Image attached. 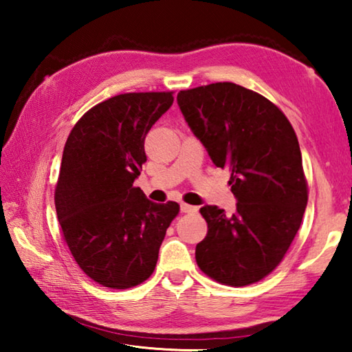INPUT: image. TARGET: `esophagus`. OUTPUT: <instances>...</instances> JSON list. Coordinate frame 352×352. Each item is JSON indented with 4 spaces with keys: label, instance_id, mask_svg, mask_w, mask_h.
Wrapping results in <instances>:
<instances>
[{
    "label": "esophagus",
    "instance_id": "esophagus-1",
    "mask_svg": "<svg viewBox=\"0 0 352 352\" xmlns=\"http://www.w3.org/2000/svg\"><path fill=\"white\" fill-rule=\"evenodd\" d=\"M180 210H182V212H197L199 208L192 206V205H188V204H182Z\"/></svg>",
    "mask_w": 352,
    "mask_h": 352
}]
</instances>
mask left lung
I'll return each mask as SVG.
<instances>
[{
	"mask_svg": "<svg viewBox=\"0 0 352 352\" xmlns=\"http://www.w3.org/2000/svg\"><path fill=\"white\" fill-rule=\"evenodd\" d=\"M188 126L217 168L230 169L236 212L205 205L206 237L195 247L199 269L242 287L276 269L300 230L307 182L294 127L262 94L231 82L177 96Z\"/></svg>",
	"mask_w": 352,
	"mask_h": 352,
	"instance_id": "left-lung-1",
	"label": "left lung"
}]
</instances>
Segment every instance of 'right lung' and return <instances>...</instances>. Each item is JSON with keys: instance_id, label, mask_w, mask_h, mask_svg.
Masks as SVG:
<instances>
[{"instance_id": "obj_1", "label": "right lung", "mask_w": 352, "mask_h": 352, "mask_svg": "<svg viewBox=\"0 0 352 352\" xmlns=\"http://www.w3.org/2000/svg\"><path fill=\"white\" fill-rule=\"evenodd\" d=\"M172 91L124 93L88 110L65 142L56 211L77 265L110 289L152 275L175 201L153 204L133 186L146 163L148 130L174 102Z\"/></svg>"}]
</instances>
